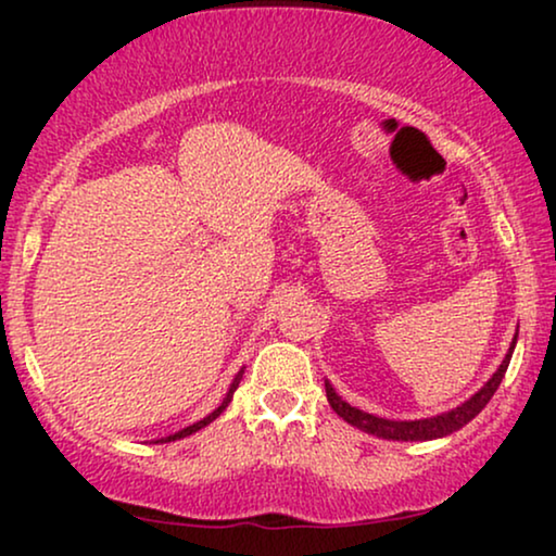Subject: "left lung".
Segmentation results:
<instances>
[{
	"instance_id": "1",
	"label": "left lung",
	"mask_w": 556,
	"mask_h": 556,
	"mask_svg": "<svg viewBox=\"0 0 556 556\" xmlns=\"http://www.w3.org/2000/svg\"><path fill=\"white\" fill-rule=\"evenodd\" d=\"M514 346H516V339L511 341V349H508V354L504 356V362H501L496 375H493L489 382H485L481 390L473 394V397L463 402L460 407L451 409V413L428 417V420H387V417L362 413V409H356V407L349 405V402L341 400L337 390H333L329 382H326V397H329V405L333 407V413H337L339 417H344V420L349 425H354V428L369 432V435H377V438H384V440H435V438H445V435H451V432L460 430L463 425H468L478 413H481L485 405H489L493 392L498 390L501 379H504V375H506L508 362H511V354H514Z\"/></svg>"
}]
</instances>
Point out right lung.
<instances>
[{"mask_svg": "<svg viewBox=\"0 0 556 556\" xmlns=\"http://www.w3.org/2000/svg\"><path fill=\"white\" fill-rule=\"evenodd\" d=\"M240 377H242V369L238 371V377H235V382L230 384V392H227V397L223 400V405H219L215 413H210L207 417H204V420H200V422H194V425H189V428H185V430H179V432H174V435H169V438H162V440H156V443H172V440H179V438H187V435H192V432H197V430H202L204 425H210L212 420H215V417H219L223 415V409L230 405V400H232V392L238 390V384H240Z\"/></svg>", "mask_w": 556, "mask_h": 556, "instance_id": "obj_1", "label": "right lung"}]
</instances>
